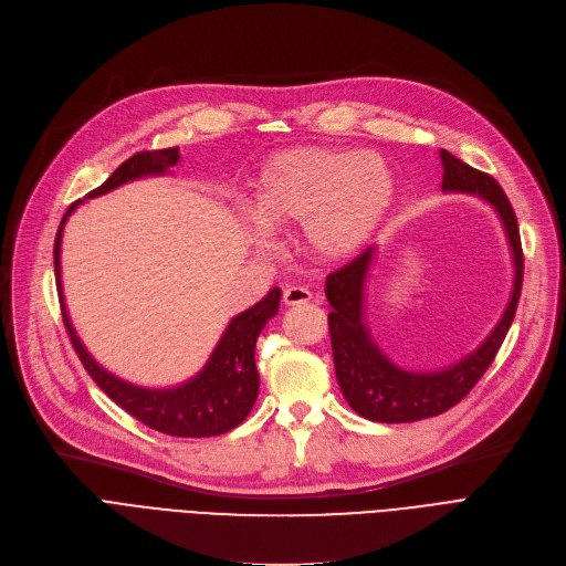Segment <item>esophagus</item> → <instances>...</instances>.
Listing matches in <instances>:
<instances>
[{"mask_svg":"<svg viewBox=\"0 0 566 566\" xmlns=\"http://www.w3.org/2000/svg\"><path fill=\"white\" fill-rule=\"evenodd\" d=\"M282 301L286 307H295V305H307L312 301V293L305 286H289L284 289Z\"/></svg>","mask_w":566,"mask_h":566,"instance_id":"obj_1","label":"esophagus"}]
</instances>
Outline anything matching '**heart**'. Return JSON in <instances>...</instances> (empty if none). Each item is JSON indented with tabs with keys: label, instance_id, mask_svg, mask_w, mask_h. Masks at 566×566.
I'll list each match as a JSON object with an SVG mask.
<instances>
[{
	"label": "heart",
	"instance_id": "obj_1",
	"mask_svg": "<svg viewBox=\"0 0 566 566\" xmlns=\"http://www.w3.org/2000/svg\"><path fill=\"white\" fill-rule=\"evenodd\" d=\"M392 199L395 176L380 154L293 146L261 167L252 211L268 229L303 224L316 256L342 261L365 248Z\"/></svg>",
	"mask_w": 566,
	"mask_h": 566
}]
</instances>
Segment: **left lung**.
Returning <instances> with one entry per match:
<instances>
[{
	"instance_id": "obj_1",
	"label": "left lung",
	"mask_w": 566,
	"mask_h": 566,
	"mask_svg": "<svg viewBox=\"0 0 566 566\" xmlns=\"http://www.w3.org/2000/svg\"><path fill=\"white\" fill-rule=\"evenodd\" d=\"M440 160L444 169L442 192L480 197L497 213L512 250V295L495 328L465 358L436 371H408L395 365L378 348L367 325L365 289L376 248H367L348 265L328 275V280H325V298L333 307L328 323L337 382L348 406L371 422H418L457 406L493 363L516 314L523 284V250L514 208L493 176L472 169L450 151H444V148H440Z\"/></svg>"
}]
</instances>
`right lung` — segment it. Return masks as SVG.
Returning <instances> with one entry per match:
<instances>
[{"label": "right lung", "instance_id": "right-lung-1", "mask_svg": "<svg viewBox=\"0 0 566 566\" xmlns=\"http://www.w3.org/2000/svg\"><path fill=\"white\" fill-rule=\"evenodd\" d=\"M181 158L178 146L163 148V151H142L128 158L122 167H116L107 181L86 195V199L101 197L118 186L137 181L144 176H163L169 171ZM82 203L77 199L71 203L62 224H59L54 238V275L59 298H62V314L69 337L80 355L84 369L96 380L98 388L114 401L130 412L135 420L151 427L167 436H181V438H206V436H220L241 424L259 395V371L254 363V346L256 337L263 331V325L271 321L280 310V289L268 291L265 298H261L254 307L233 316L222 333L218 346L213 348L211 358L203 365V369L190 378L188 382L176 385L167 390L154 388H139L124 378H118L103 369L92 353L84 348L80 342L71 316L64 305L62 293V233L69 216Z\"/></svg>", "mask_w": 566, "mask_h": 566}]
</instances>
